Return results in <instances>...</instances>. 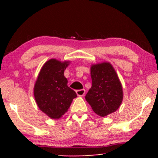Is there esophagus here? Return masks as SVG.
Returning <instances> with one entry per match:
<instances>
[{"instance_id":"1","label":"esophagus","mask_w":158,"mask_h":158,"mask_svg":"<svg viewBox=\"0 0 158 158\" xmlns=\"http://www.w3.org/2000/svg\"><path fill=\"white\" fill-rule=\"evenodd\" d=\"M76 93L79 97H82L85 95V89H81V90H76Z\"/></svg>"}]
</instances>
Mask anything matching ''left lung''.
<instances>
[{
  "label": "left lung",
  "instance_id": "8db88e82",
  "mask_svg": "<svg viewBox=\"0 0 158 158\" xmlns=\"http://www.w3.org/2000/svg\"><path fill=\"white\" fill-rule=\"evenodd\" d=\"M92 85L85 99L100 117L117 110L123 100V88L110 63L94 64L90 68Z\"/></svg>",
  "mask_w": 158,
  "mask_h": 158
}]
</instances>
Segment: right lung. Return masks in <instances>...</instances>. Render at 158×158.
<instances>
[{"label": "right lung", "instance_id": "obj_1", "mask_svg": "<svg viewBox=\"0 0 158 158\" xmlns=\"http://www.w3.org/2000/svg\"><path fill=\"white\" fill-rule=\"evenodd\" d=\"M68 62L50 59L40 71L34 96L40 110L52 119H59L68 111L77 94L68 86L64 71Z\"/></svg>", "mask_w": 158, "mask_h": 158}]
</instances>
